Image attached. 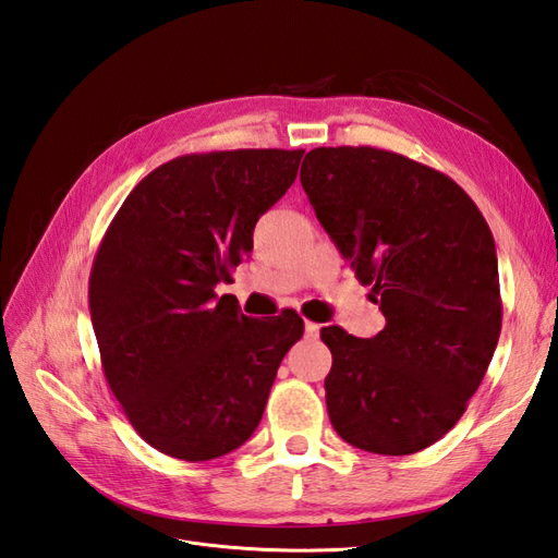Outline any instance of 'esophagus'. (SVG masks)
Here are the masks:
<instances>
[{
	"label": "esophagus",
	"instance_id": "esophagus-1",
	"mask_svg": "<svg viewBox=\"0 0 558 558\" xmlns=\"http://www.w3.org/2000/svg\"><path fill=\"white\" fill-rule=\"evenodd\" d=\"M304 330H306V337H311V339H316V337L320 335V325H318V323H311V320H306V325H304Z\"/></svg>",
	"mask_w": 558,
	"mask_h": 558
}]
</instances>
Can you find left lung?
<instances>
[{
  "label": "left lung",
  "instance_id": "obj_1",
  "mask_svg": "<svg viewBox=\"0 0 558 558\" xmlns=\"http://www.w3.org/2000/svg\"><path fill=\"white\" fill-rule=\"evenodd\" d=\"M299 179L387 318L373 339L320 330L330 422L361 450L420 452L464 415L502 330L490 228L450 177L398 153L316 148Z\"/></svg>",
  "mask_w": 558,
  "mask_h": 558
}]
</instances>
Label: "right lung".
Returning <instances> with one entry per match:
<instances>
[{"label":"right lung","instance_id":"1","mask_svg":"<svg viewBox=\"0 0 558 558\" xmlns=\"http://www.w3.org/2000/svg\"><path fill=\"white\" fill-rule=\"evenodd\" d=\"M304 150L181 155L153 169L108 226L89 276L104 373L126 420L185 462L240 448L304 335L294 311L259 320L214 288L252 252Z\"/></svg>","mask_w":558,"mask_h":558}]
</instances>
